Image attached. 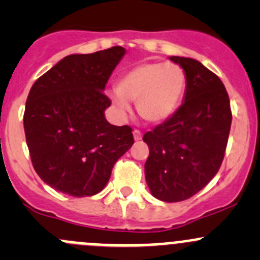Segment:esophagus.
Returning a JSON list of instances; mask_svg holds the SVG:
<instances>
[{
  "mask_svg": "<svg viewBox=\"0 0 260 260\" xmlns=\"http://www.w3.org/2000/svg\"><path fill=\"white\" fill-rule=\"evenodd\" d=\"M133 138H135V141H141L142 140V132L138 129H135L133 131Z\"/></svg>",
  "mask_w": 260,
  "mask_h": 260,
  "instance_id": "34e87169",
  "label": "esophagus"
}]
</instances>
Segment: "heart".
<instances>
[{
	"label": "heart",
	"instance_id": "b5f03b06",
	"mask_svg": "<svg viewBox=\"0 0 260 260\" xmlns=\"http://www.w3.org/2000/svg\"><path fill=\"white\" fill-rule=\"evenodd\" d=\"M187 79L183 69L172 62H142L120 74L117 91L109 93L120 114L131 112L127 101L136 102L146 122L158 124L169 119L182 102Z\"/></svg>",
	"mask_w": 260,
	"mask_h": 260
}]
</instances>
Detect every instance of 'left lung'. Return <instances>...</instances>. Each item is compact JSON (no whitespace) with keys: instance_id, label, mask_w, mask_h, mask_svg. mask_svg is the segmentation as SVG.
Here are the masks:
<instances>
[{"instance_id":"8db88e82","label":"left lung","mask_w":260,"mask_h":260,"mask_svg":"<svg viewBox=\"0 0 260 260\" xmlns=\"http://www.w3.org/2000/svg\"><path fill=\"white\" fill-rule=\"evenodd\" d=\"M187 79L183 103L143 136L151 193L165 203L190 199L210 182L224 159L232 125L229 95L219 77L191 57L170 56Z\"/></svg>"}]
</instances>
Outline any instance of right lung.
Listing matches in <instances>:
<instances>
[{"label": "right lung", "instance_id": "add662e5", "mask_svg": "<svg viewBox=\"0 0 260 260\" xmlns=\"http://www.w3.org/2000/svg\"><path fill=\"white\" fill-rule=\"evenodd\" d=\"M125 49L65 56L31 86L23 114L26 143L40 179L74 198L101 192L114 164L132 147V128L104 111L106 84Z\"/></svg>", "mask_w": 260, "mask_h": 260}]
</instances>
